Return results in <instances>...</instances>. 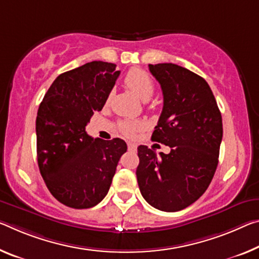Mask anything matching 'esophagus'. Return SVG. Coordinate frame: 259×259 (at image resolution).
Returning a JSON list of instances; mask_svg holds the SVG:
<instances>
[{"label":"esophagus","instance_id":"34e87169","mask_svg":"<svg viewBox=\"0 0 259 259\" xmlns=\"http://www.w3.org/2000/svg\"><path fill=\"white\" fill-rule=\"evenodd\" d=\"M128 150L129 151H136L137 145L135 144V143H128Z\"/></svg>","mask_w":259,"mask_h":259}]
</instances>
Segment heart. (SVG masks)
<instances>
[{
    "instance_id": "heart-1",
    "label": "heart",
    "mask_w": 259,
    "mask_h": 259,
    "mask_svg": "<svg viewBox=\"0 0 259 259\" xmlns=\"http://www.w3.org/2000/svg\"><path fill=\"white\" fill-rule=\"evenodd\" d=\"M124 84L137 97L143 100H149L154 92V83L147 72L138 68L130 69L124 78ZM144 124L141 121H121L120 129L126 136H133L135 133L142 130Z\"/></svg>"
}]
</instances>
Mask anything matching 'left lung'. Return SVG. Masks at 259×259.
<instances>
[{
  "mask_svg": "<svg viewBox=\"0 0 259 259\" xmlns=\"http://www.w3.org/2000/svg\"><path fill=\"white\" fill-rule=\"evenodd\" d=\"M161 86L163 107L152 141L168 154L138 146L136 175L142 196L160 211H181L206 191L218 166L223 118L210 86L173 63L149 64Z\"/></svg>",
  "mask_w": 259,
  "mask_h": 259,
  "instance_id": "obj_1",
  "label": "left lung"
}]
</instances>
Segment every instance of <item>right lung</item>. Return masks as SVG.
<instances>
[{
	"instance_id": "obj_1",
	"label": "right lung",
	"mask_w": 259,
	"mask_h": 259,
	"mask_svg": "<svg viewBox=\"0 0 259 259\" xmlns=\"http://www.w3.org/2000/svg\"><path fill=\"white\" fill-rule=\"evenodd\" d=\"M92 61L53 81L35 121L40 174L51 194L72 208H90L107 195L126 144L120 138L93 139L85 131L102 109L120 71Z\"/></svg>"
}]
</instances>
